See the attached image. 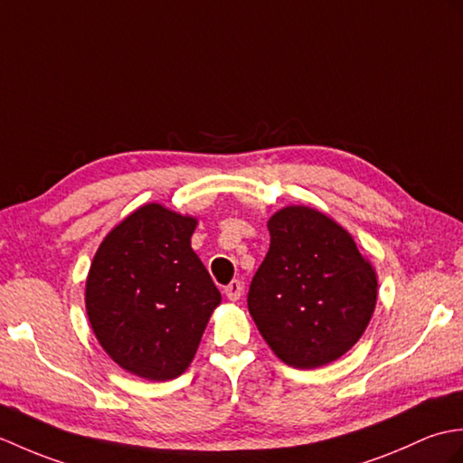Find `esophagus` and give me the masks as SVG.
Listing matches in <instances>:
<instances>
[{
	"instance_id": "esophagus-1",
	"label": "esophagus",
	"mask_w": 463,
	"mask_h": 463,
	"mask_svg": "<svg viewBox=\"0 0 463 463\" xmlns=\"http://www.w3.org/2000/svg\"><path fill=\"white\" fill-rule=\"evenodd\" d=\"M223 293H225V297H228L230 301H240V297H241V293H243V285H241L238 279H235V281H232L228 287H225Z\"/></svg>"
}]
</instances>
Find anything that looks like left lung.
<instances>
[{
    "mask_svg": "<svg viewBox=\"0 0 463 463\" xmlns=\"http://www.w3.org/2000/svg\"><path fill=\"white\" fill-rule=\"evenodd\" d=\"M248 295L250 315L275 356L293 368L325 366L371 323L378 277L353 235L309 205H285Z\"/></svg>",
    "mask_w": 463,
    "mask_h": 463,
    "instance_id": "1",
    "label": "left lung"
}]
</instances>
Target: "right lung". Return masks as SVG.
<instances>
[{
  "instance_id": "obj_1",
  "label": "right lung",
  "mask_w": 463,
  "mask_h": 463,
  "mask_svg": "<svg viewBox=\"0 0 463 463\" xmlns=\"http://www.w3.org/2000/svg\"><path fill=\"white\" fill-rule=\"evenodd\" d=\"M198 218L145 203L112 228L92 258L85 307L112 361L146 380L178 378L196 356L218 287L192 250Z\"/></svg>"
}]
</instances>
